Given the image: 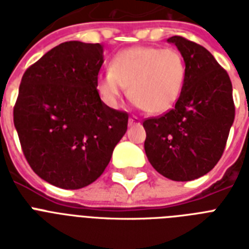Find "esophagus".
Listing matches in <instances>:
<instances>
[{
    "label": "esophagus",
    "instance_id": "esophagus-1",
    "mask_svg": "<svg viewBox=\"0 0 249 249\" xmlns=\"http://www.w3.org/2000/svg\"><path fill=\"white\" fill-rule=\"evenodd\" d=\"M140 124H141L140 117H137V116L129 117V125H140Z\"/></svg>",
    "mask_w": 249,
    "mask_h": 249
}]
</instances>
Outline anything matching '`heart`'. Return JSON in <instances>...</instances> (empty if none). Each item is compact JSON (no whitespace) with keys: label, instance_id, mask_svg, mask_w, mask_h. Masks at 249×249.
Returning <instances> with one entry per match:
<instances>
[{"label":"heart","instance_id":"obj_1","mask_svg":"<svg viewBox=\"0 0 249 249\" xmlns=\"http://www.w3.org/2000/svg\"><path fill=\"white\" fill-rule=\"evenodd\" d=\"M186 79L183 56L176 49L136 46L113 56L109 70L98 76L102 99L116 107L129 88V97L151 115L168 112L177 103Z\"/></svg>","mask_w":249,"mask_h":249}]
</instances>
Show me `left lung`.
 I'll return each mask as SVG.
<instances>
[{"label":"left lung","instance_id":"left-lung-1","mask_svg":"<svg viewBox=\"0 0 249 249\" xmlns=\"http://www.w3.org/2000/svg\"><path fill=\"white\" fill-rule=\"evenodd\" d=\"M183 56L186 79L173 109L143 121L148 161L172 181H193L222 156L235 107L228 72L214 56L181 36L168 38Z\"/></svg>","mask_w":249,"mask_h":249}]
</instances>
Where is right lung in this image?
<instances>
[{
  "label": "right lung",
  "instance_id": "add662e5",
  "mask_svg": "<svg viewBox=\"0 0 249 249\" xmlns=\"http://www.w3.org/2000/svg\"><path fill=\"white\" fill-rule=\"evenodd\" d=\"M103 46L68 41L24 72L14 125L24 156L44 181L66 190L93 183L126 132L128 113L97 90Z\"/></svg>",
  "mask_w": 249,
  "mask_h": 249
}]
</instances>
